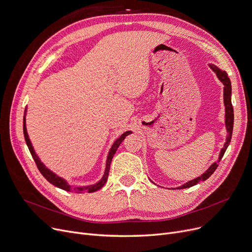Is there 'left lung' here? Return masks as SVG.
<instances>
[{
  "instance_id": "8db88e82",
  "label": "left lung",
  "mask_w": 252,
  "mask_h": 252,
  "mask_svg": "<svg viewBox=\"0 0 252 252\" xmlns=\"http://www.w3.org/2000/svg\"><path fill=\"white\" fill-rule=\"evenodd\" d=\"M210 68L213 69L220 81L223 84L224 88H223V103H224V107H226V127H227V130H228V137H227V141L226 143H224V146L223 148L221 149L220 153V157H219V161L221 159L224 152H226L229 144L231 142V138H232V134H233V126H234V109H233V105H232V101H231V94H232V87H231V81L230 78L228 76V73L226 71H222L220 70L219 67H217L216 65L214 64H210ZM219 164L218 162H215L214 164H211L210 167L205 171V173L198 177L197 179H194L188 183H186L185 185H183V186L179 187L178 189H185V188H189V187H192L194 186V185L198 184L199 182H202V181H205L207 180L211 175H213L215 173V170L218 168Z\"/></svg>"
}]
</instances>
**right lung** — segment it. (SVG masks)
I'll return each mask as SVG.
<instances>
[{
  "label": "right lung",
  "mask_w": 252,
  "mask_h": 252,
  "mask_svg": "<svg viewBox=\"0 0 252 252\" xmlns=\"http://www.w3.org/2000/svg\"><path fill=\"white\" fill-rule=\"evenodd\" d=\"M25 112H26V110L24 111V116H23V134H24V139H25L26 145H28V147H29V149H30V152H31V154H32V158H33V160H34V162H35V164H36V166H37V168H38V170H39V173H41V174L44 176V178H45L49 183L53 184V185H54V186H56V187H58V188H60V189H62V190L73 192V193H83V192L93 193V192H95V191L101 189V188L104 186L105 183L107 182V179H108L109 169H110V163H111V160H112V158H113V155L115 154L117 148L119 147V145H121V143L125 140V138H126L127 135L130 134V131H126V133L123 134L121 137H119V138L115 141V143L113 144V146H112V148L110 149V152H109L108 157H107V162H106L105 174H104L102 180H101L99 183H97V184H95V185H92V186H88V187H83V188H81V187H74V188H73V187H70L69 185H67V183H66L63 179L57 177L54 173H52V171L49 170V169L41 162V160L38 159V157L36 156V154H35V152H34V150H33V148H32V143H31V141H30V139H29L28 131H26V126H25Z\"/></svg>",
  "instance_id": "add662e5"
}]
</instances>
